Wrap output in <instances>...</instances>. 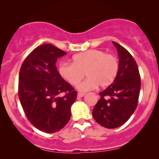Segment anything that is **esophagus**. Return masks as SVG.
<instances>
[{"instance_id":"esophagus-1","label":"esophagus","mask_w":159,"mask_h":159,"mask_svg":"<svg viewBox=\"0 0 159 159\" xmlns=\"http://www.w3.org/2000/svg\"><path fill=\"white\" fill-rule=\"evenodd\" d=\"M85 93H78V95H77V97H78V98H81V97H83Z\"/></svg>"}]
</instances>
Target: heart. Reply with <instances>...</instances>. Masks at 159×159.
<instances>
[{
	"label": "heart",
	"instance_id": "b5f03b06",
	"mask_svg": "<svg viewBox=\"0 0 159 159\" xmlns=\"http://www.w3.org/2000/svg\"><path fill=\"white\" fill-rule=\"evenodd\" d=\"M73 63L63 62L59 66L60 75L71 85H75L83 78H87L77 86L82 92L93 90L97 86H109L118 75V61L115 56L99 50H89L72 57Z\"/></svg>",
	"mask_w": 159,
	"mask_h": 159
}]
</instances>
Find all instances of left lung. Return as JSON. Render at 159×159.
<instances>
[{
	"label": "left lung",
	"mask_w": 159,
	"mask_h": 159,
	"mask_svg": "<svg viewBox=\"0 0 159 159\" xmlns=\"http://www.w3.org/2000/svg\"><path fill=\"white\" fill-rule=\"evenodd\" d=\"M119 57L118 75L105 90L99 93L94 106L93 118L106 128H116L125 123L136 110L141 81L138 66L134 57L119 43L112 41Z\"/></svg>",
	"instance_id": "left-lung-1"
}]
</instances>
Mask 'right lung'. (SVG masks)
I'll use <instances>...</instances> for the list:
<instances>
[{
	"mask_svg": "<svg viewBox=\"0 0 159 159\" xmlns=\"http://www.w3.org/2000/svg\"><path fill=\"white\" fill-rule=\"evenodd\" d=\"M66 54L50 43L41 45L26 57L20 71L21 105L31 124L45 133H55L66 126L77 98V92L56 66L57 59Z\"/></svg>",
	"mask_w": 159,
	"mask_h": 159,
	"instance_id": "obj_1",
	"label": "right lung"
}]
</instances>
